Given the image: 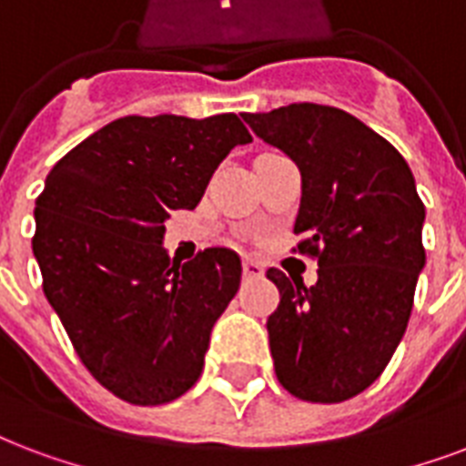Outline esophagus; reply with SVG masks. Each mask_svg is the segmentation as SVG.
Returning a JSON list of instances; mask_svg holds the SVG:
<instances>
[{"mask_svg": "<svg viewBox=\"0 0 466 466\" xmlns=\"http://www.w3.org/2000/svg\"><path fill=\"white\" fill-rule=\"evenodd\" d=\"M241 268H244V279H261L264 276V266L254 261V258H244Z\"/></svg>", "mask_w": 466, "mask_h": 466, "instance_id": "34e87169", "label": "esophagus"}]
</instances>
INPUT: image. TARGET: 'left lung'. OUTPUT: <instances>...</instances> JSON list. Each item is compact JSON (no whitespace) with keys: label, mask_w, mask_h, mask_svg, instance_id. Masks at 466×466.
Here are the masks:
<instances>
[{"label":"left lung","mask_w":466,"mask_h":466,"mask_svg":"<svg viewBox=\"0 0 466 466\" xmlns=\"http://www.w3.org/2000/svg\"><path fill=\"white\" fill-rule=\"evenodd\" d=\"M303 176L293 251L318 261V283L268 268L280 303L266 328L290 396L342 403L381 376L406 332L425 266V205L406 158L357 116L312 102L241 115Z\"/></svg>","instance_id":"obj_1"}]
</instances>
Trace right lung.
<instances>
[{
	"mask_svg": "<svg viewBox=\"0 0 466 466\" xmlns=\"http://www.w3.org/2000/svg\"><path fill=\"white\" fill-rule=\"evenodd\" d=\"M251 134L237 115L122 116L67 151L35 198L44 293L85 369L116 399L161 406L193 386L241 261L212 247L176 264L163 219L193 209Z\"/></svg>",
	"mask_w": 466,
	"mask_h": 466,
	"instance_id": "obj_1",
	"label": "right lung"
}]
</instances>
